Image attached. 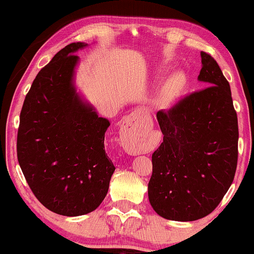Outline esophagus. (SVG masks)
<instances>
[{"label":"esophagus","mask_w":254,"mask_h":254,"mask_svg":"<svg viewBox=\"0 0 254 254\" xmlns=\"http://www.w3.org/2000/svg\"><path fill=\"white\" fill-rule=\"evenodd\" d=\"M143 132V127L135 123L133 116H130L122 127L121 137L123 147L131 155H138V154H143L145 151L144 144L142 143Z\"/></svg>","instance_id":"obj_1"}]
</instances>
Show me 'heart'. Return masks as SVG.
I'll list each match as a JSON object with an SVG mask.
<instances>
[{"instance_id": "b5f03b06", "label": "heart", "mask_w": 254, "mask_h": 254, "mask_svg": "<svg viewBox=\"0 0 254 254\" xmlns=\"http://www.w3.org/2000/svg\"><path fill=\"white\" fill-rule=\"evenodd\" d=\"M185 84L186 78L182 72H176V74L172 75L167 83V87H166V98L173 99L178 97L183 92V89L185 88Z\"/></svg>"}]
</instances>
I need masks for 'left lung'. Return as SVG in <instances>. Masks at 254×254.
Segmentation results:
<instances>
[{
  "mask_svg": "<svg viewBox=\"0 0 254 254\" xmlns=\"http://www.w3.org/2000/svg\"><path fill=\"white\" fill-rule=\"evenodd\" d=\"M205 88L156 113L164 142L151 156L150 205L166 220H199L220 204L238 164V117L216 61L200 52Z\"/></svg>",
  "mask_w": 254,
  "mask_h": 254,
  "instance_id": "obj_1",
  "label": "left lung"
}]
</instances>
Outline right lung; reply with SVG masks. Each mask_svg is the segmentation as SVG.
Returning a JSON list of instances; mask_svg holds the SVG:
<instances>
[{"label": "right lung", "mask_w": 254, "mask_h": 254, "mask_svg": "<svg viewBox=\"0 0 254 254\" xmlns=\"http://www.w3.org/2000/svg\"><path fill=\"white\" fill-rule=\"evenodd\" d=\"M86 43H72L38 72L26 95L17 130V160L37 199L63 216L94 211L109 191L116 167L105 151L109 119L77 92Z\"/></svg>", "instance_id": "1"}]
</instances>
